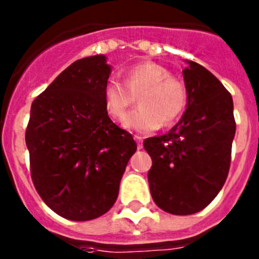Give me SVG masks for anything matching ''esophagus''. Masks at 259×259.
<instances>
[{
	"instance_id": "obj_1",
	"label": "esophagus",
	"mask_w": 259,
	"mask_h": 259,
	"mask_svg": "<svg viewBox=\"0 0 259 259\" xmlns=\"http://www.w3.org/2000/svg\"><path fill=\"white\" fill-rule=\"evenodd\" d=\"M134 140H136V142H137L138 149H141V148H142V141H144V138H142L141 136H138V134H136V136H134Z\"/></svg>"
}]
</instances>
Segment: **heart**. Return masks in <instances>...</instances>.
I'll list each match as a JSON object with an SVG mask.
<instances>
[{
    "label": "heart",
    "instance_id": "b5f03b06",
    "mask_svg": "<svg viewBox=\"0 0 259 259\" xmlns=\"http://www.w3.org/2000/svg\"><path fill=\"white\" fill-rule=\"evenodd\" d=\"M139 97L140 107L125 120L127 129L149 133L168 127L183 115L188 103V90L180 79L156 62H141L125 71V82L110 78L103 89L106 111L122 122Z\"/></svg>",
    "mask_w": 259,
    "mask_h": 259
}]
</instances>
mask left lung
<instances>
[{"label": "left lung", "instance_id": "8db88e82", "mask_svg": "<svg viewBox=\"0 0 259 259\" xmlns=\"http://www.w3.org/2000/svg\"><path fill=\"white\" fill-rule=\"evenodd\" d=\"M187 63L185 113L168 133L144 141L152 157V197L173 215L199 212L219 193L229 175L237 126L231 94L204 67Z\"/></svg>", "mask_w": 259, "mask_h": 259}]
</instances>
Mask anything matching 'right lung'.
<instances>
[{"label": "right lung", "instance_id": "obj_1", "mask_svg": "<svg viewBox=\"0 0 259 259\" xmlns=\"http://www.w3.org/2000/svg\"><path fill=\"white\" fill-rule=\"evenodd\" d=\"M103 55L76 60L32 103L25 132L30 176L60 217L84 222L106 213L137 144L107 115Z\"/></svg>", "mask_w": 259, "mask_h": 259}]
</instances>
